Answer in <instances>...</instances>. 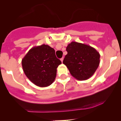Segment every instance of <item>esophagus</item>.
Segmentation results:
<instances>
[{
  "label": "esophagus",
  "mask_w": 121,
  "mask_h": 121,
  "mask_svg": "<svg viewBox=\"0 0 121 121\" xmlns=\"http://www.w3.org/2000/svg\"><path fill=\"white\" fill-rule=\"evenodd\" d=\"M63 59H64V58H63H63H61V59H60V60H61V62H63Z\"/></svg>",
  "instance_id": "34e87169"
}]
</instances>
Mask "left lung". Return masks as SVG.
Listing matches in <instances>:
<instances>
[{
    "label": "left lung",
    "instance_id": "1",
    "mask_svg": "<svg viewBox=\"0 0 121 121\" xmlns=\"http://www.w3.org/2000/svg\"><path fill=\"white\" fill-rule=\"evenodd\" d=\"M67 54L63 63L70 74L79 81L90 78L95 73L100 62V54L91 46L72 42L66 47Z\"/></svg>",
    "mask_w": 121,
    "mask_h": 121
}]
</instances>
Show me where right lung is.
I'll list each match as a JSON object with an SVG mask.
<instances>
[{"label":"right lung","instance_id":"1","mask_svg":"<svg viewBox=\"0 0 121 121\" xmlns=\"http://www.w3.org/2000/svg\"><path fill=\"white\" fill-rule=\"evenodd\" d=\"M62 63L55 50L47 44L35 46L22 60L23 71L31 82L44 87L50 86L56 78V69Z\"/></svg>","mask_w":121,"mask_h":121}]
</instances>
